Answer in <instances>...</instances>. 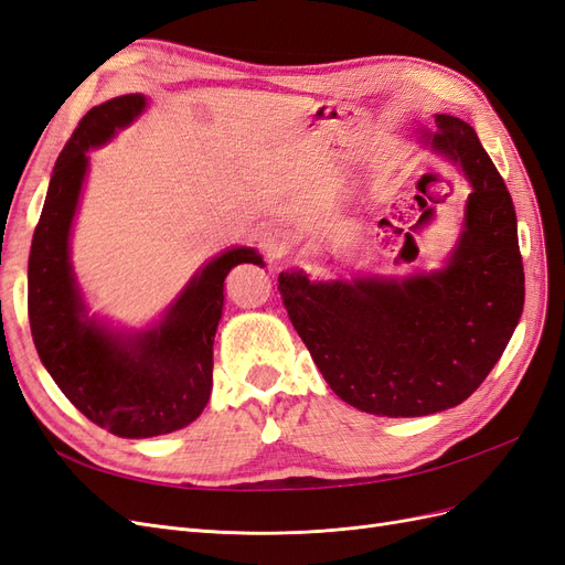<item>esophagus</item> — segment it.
Instances as JSON below:
<instances>
[{
  "mask_svg": "<svg viewBox=\"0 0 565 565\" xmlns=\"http://www.w3.org/2000/svg\"><path fill=\"white\" fill-rule=\"evenodd\" d=\"M259 247L266 254L268 262H278L282 256L292 249V237H289L285 231L280 228H268L262 233L259 237Z\"/></svg>",
  "mask_w": 565,
  "mask_h": 565,
  "instance_id": "esophagus-1",
  "label": "esophagus"
}]
</instances>
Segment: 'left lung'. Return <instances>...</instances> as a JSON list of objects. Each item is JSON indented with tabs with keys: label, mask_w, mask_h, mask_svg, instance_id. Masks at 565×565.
I'll return each mask as SVG.
<instances>
[{
	"label": "left lung",
	"mask_w": 565,
	"mask_h": 565,
	"mask_svg": "<svg viewBox=\"0 0 565 565\" xmlns=\"http://www.w3.org/2000/svg\"><path fill=\"white\" fill-rule=\"evenodd\" d=\"M415 134L469 185L459 237L440 266L330 280L292 268L278 278L324 382L380 417H424L467 401L500 361L525 299L514 202L476 131L436 115V129Z\"/></svg>",
	"instance_id": "left-lung-1"
}]
</instances>
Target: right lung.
I'll return each instance as SVG.
<instances>
[{
	"mask_svg": "<svg viewBox=\"0 0 565 565\" xmlns=\"http://www.w3.org/2000/svg\"><path fill=\"white\" fill-rule=\"evenodd\" d=\"M146 108L143 94H125L82 117L51 172L28 262V316L42 365L84 417L119 438L164 436L200 417L212 396L224 280L237 264L264 266L254 247L224 249L139 330L89 311L71 256L87 152L110 143Z\"/></svg>",
	"mask_w": 565,
	"mask_h": 565,
	"instance_id": "right-lung-1",
	"label": "right lung"
}]
</instances>
